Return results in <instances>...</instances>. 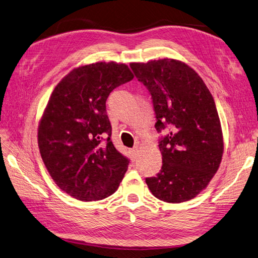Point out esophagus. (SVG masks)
<instances>
[{
  "label": "esophagus",
  "mask_w": 258,
  "mask_h": 258,
  "mask_svg": "<svg viewBox=\"0 0 258 258\" xmlns=\"http://www.w3.org/2000/svg\"><path fill=\"white\" fill-rule=\"evenodd\" d=\"M130 154H131L132 160H135L137 158V156H139V149H137V147L132 148V149H130Z\"/></svg>",
  "instance_id": "esophagus-1"
}]
</instances>
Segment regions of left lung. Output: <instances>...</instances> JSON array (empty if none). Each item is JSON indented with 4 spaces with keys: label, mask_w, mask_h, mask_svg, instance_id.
Returning <instances> with one entry per match:
<instances>
[{
    "label": "left lung",
    "mask_w": 258,
    "mask_h": 258,
    "mask_svg": "<svg viewBox=\"0 0 258 258\" xmlns=\"http://www.w3.org/2000/svg\"><path fill=\"white\" fill-rule=\"evenodd\" d=\"M130 66L152 94L155 127H170L159 142L163 166L156 177L146 178L148 189L164 202L194 199L218 171L224 151L212 94L202 78L180 60L164 58Z\"/></svg>",
    "instance_id": "left-lung-1"
}]
</instances>
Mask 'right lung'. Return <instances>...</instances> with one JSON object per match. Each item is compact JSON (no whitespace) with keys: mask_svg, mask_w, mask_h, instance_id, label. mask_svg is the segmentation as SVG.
I'll return each instance as SVG.
<instances>
[{"mask_svg":"<svg viewBox=\"0 0 258 258\" xmlns=\"http://www.w3.org/2000/svg\"><path fill=\"white\" fill-rule=\"evenodd\" d=\"M134 75L125 63L98 61L75 68L59 81L38 125L46 168L63 192L98 201L117 190L128 159L111 141L105 102Z\"/></svg>","mask_w":258,"mask_h":258,"instance_id":"obj_1","label":"right lung"}]
</instances>
